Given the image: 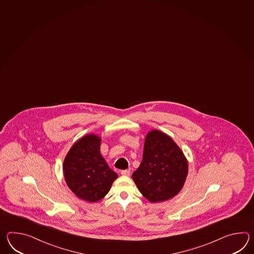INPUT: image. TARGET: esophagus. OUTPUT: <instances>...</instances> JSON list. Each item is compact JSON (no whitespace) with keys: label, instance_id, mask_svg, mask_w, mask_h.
I'll use <instances>...</instances> for the list:
<instances>
[{"label":"esophagus","instance_id":"1","mask_svg":"<svg viewBox=\"0 0 254 254\" xmlns=\"http://www.w3.org/2000/svg\"><path fill=\"white\" fill-rule=\"evenodd\" d=\"M121 175H122V176H129L130 175V169H124V170H121Z\"/></svg>","mask_w":254,"mask_h":254}]
</instances>
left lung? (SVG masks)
Here are the masks:
<instances>
[{
	"label": "left lung",
	"instance_id": "8db88e82",
	"mask_svg": "<svg viewBox=\"0 0 254 254\" xmlns=\"http://www.w3.org/2000/svg\"><path fill=\"white\" fill-rule=\"evenodd\" d=\"M188 174V162L169 135L150 131L145 140L143 158L132 178L142 195L151 202L169 199L181 191Z\"/></svg>",
	"mask_w": 254,
	"mask_h": 254
}]
</instances>
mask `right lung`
Listing matches in <instances>:
<instances>
[{
  "label": "right lung",
  "instance_id": "1",
  "mask_svg": "<svg viewBox=\"0 0 254 254\" xmlns=\"http://www.w3.org/2000/svg\"><path fill=\"white\" fill-rule=\"evenodd\" d=\"M100 141L96 135L82 137L73 144L64 162L69 189L88 202H96L105 197L118 178L100 154Z\"/></svg>",
  "mask_w": 254,
  "mask_h": 254
}]
</instances>
